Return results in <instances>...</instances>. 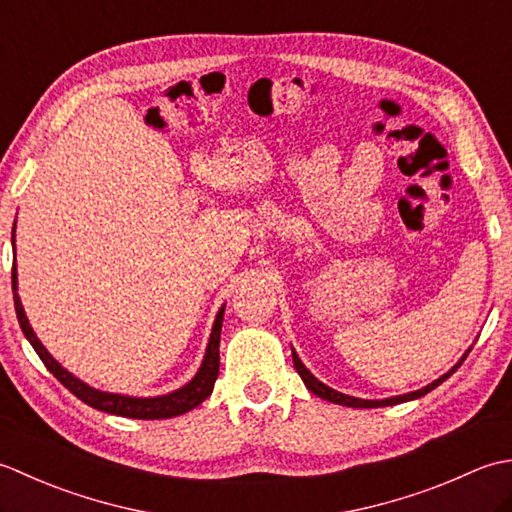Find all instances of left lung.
Listing matches in <instances>:
<instances>
[{"label":"left lung","mask_w":512,"mask_h":512,"mask_svg":"<svg viewBox=\"0 0 512 512\" xmlns=\"http://www.w3.org/2000/svg\"><path fill=\"white\" fill-rule=\"evenodd\" d=\"M469 352H471V347L469 350L464 352V356L460 358L458 363H455L447 374L444 376H440L438 380H433V383H429L427 387H422V389H418V391H411V394H402V396H394V398H385V400H363V398H354V396H347V394H341V391H336V389H332V387H328V385H323L319 378H314L310 372H308V367L301 363V358L297 356V352L292 350V363H295V367H297V372H299V376H301V380L303 383H306V387L312 391L314 396H319V398H323V400H330V402H334V405H343V407H354V409H374V407H389V405H398V402H407V400H416V398H420V396H424V394H429L431 389H436L438 385H442L444 380H447L455 369H458L462 363H464V358L469 356Z\"/></svg>","instance_id":"8db88e82"}]
</instances>
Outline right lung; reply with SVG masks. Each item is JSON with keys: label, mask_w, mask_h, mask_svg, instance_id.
<instances>
[{"label": "right lung", "mask_w": 512, "mask_h": 512, "mask_svg": "<svg viewBox=\"0 0 512 512\" xmlns=\"http://www.w3.org/2000/svg\"><path fill=\"white\" fill-rule=\"evenodd\" d=\"M13 248H15V228H13ZM13 299H15V310H17L21 332L26 334L30 345L35 347V352L39 354L43 365L48 367V372L57 378L65 389H70L76 398L83 400L85 405H90V407L105 411V413H114V416H123V418L162 420V418L182 416V413H187L193 407H198L202 400L211 396L215 378H217V374H220V332H222V321H224V306L220 308V312H217V317H215L211 339H209V345H206V354H204V361L198 369V374H195L184 387L171 391V394L154 396V398H134V396L110 394V391H101V389L85 385L83 380L72 376L68 369L54 361L50 352L37 339L35 330L30 328L24 306H21V299L17 295L15 264H13Z\"/></svg>", "instance_id": "obj_1"}]
</instances>
